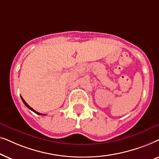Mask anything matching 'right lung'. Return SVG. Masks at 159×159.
<instances>
[{
    "label": "right lung",
    "instance_id": "1",
    "mask_svg": "<svg viewBox=\"0 0 159 159\" xmlns=\"http://www.w3.org/2000/svg\"><path fill=\"white\" fill-rule=\"evenodd\" d=\"M21 100H22L23 103H25V105L26 106H27V107L28 108H29V109H30V110H31V111H34V113H35V114H38V115H46V114H40V113L37 112V111H34V110L33 109V108H31V107H30V106L29 105H28V104H27V103H26V101H25V100H24V99H23V98H22V97H21Z\"/></svg>",
    "mask_w": 159,
    "mask_h": 159
}]
</instances>
